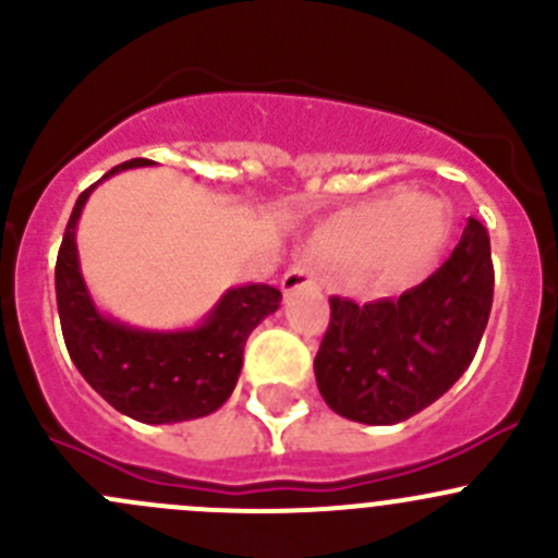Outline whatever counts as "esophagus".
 Returning <instances> with one entry per match:
<instances>
[{
  "label": "esophagus",
  "instance_id": "esophagus-1",
  "mask_svg": "<svg viewBox=\"0 0 558 558\" xmlns=\"http://www.w3.org/2000/svg\"><path fill=\"white\" fill-rule=\"evenodd\" d=\"M280 286H283V294H291V291H296V289H305V286L315 289V286H318V275H315V269L307 267L305 262H296V264H291L289 272L283 275Z\"/></svg>",
  "mask_w": 558,
  "mask_h": 558
}]
</instances>
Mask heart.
<instances>
[{
  "mask_svg": "<svg viewBox=\"0 0 558 558\" xmlns=\"http://www.w3.org/2000/svg\"><path fill=\"white\" fill-rule=\"evenodd\" d=\"M384 234L380 264L393 278L424 272L451 234V216L435 196L388 194L359 207L331 232V243H373Z\"/></svg>",
  "mask_w": 558,
  "mask_h": 558,
  "instance_id": "heart-1",
  "label": "heart"
}]
</instances>
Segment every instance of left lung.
Masks as SVG:
<instances>
[{
    "label": "left lung",
    "instance_id": "left-lung-1",
    "mask_svg": "<svg viewBox=\"0 0 558 558\" xmlns=\"http://www.w3.org/2000/svg\"><path fill=\"white\" fill-rule=\"evenodd\" d=\"M492 300V243L486 227L470 218L459 245L424 283L364 305L331 296L313 364L320 397L359 424L408 421L470 367Z\"/></svg>",
    "mask_w": 558,
    "mask_h": 558
}]
</instances>
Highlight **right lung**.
<instances>
[{
    "label": "right lung",
    "mask_w": 558,
    "mask_h": 558,
    "mask_svg": "<svg viewBox=\"0 0 558 558\" xmlns=\"http://www.w3.org/2000/svg\"><path fill=\"white\" fill-rule=\"evenodd\" d=\"M148 165L154 161H123L105 178ZM99 183L77 196L56 256V305L70 359L88 386L129 418L178 424L210 415L234 391L247 335L278 311L283 296L264 283L238 286L199 326L180 331L134 329L107 318L83 283L75 245L77 218Z\"/></svg>",
    "instance_id": "1"
}]
</instances>
